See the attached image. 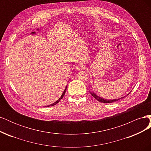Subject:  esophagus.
Instances as JSON below:
<instances>
[{
  "instance_id": "34e87169",
  "label": "esophagus",
  "mask_w": 151,
  "mask_h": 151,
  "mask_svg": "<svg viewBox=\"0 0 151 151\" xmlns=\"http://www.w3.org/2000/svg\"><path fill=\"white\" fill-rule=\"evenodd\" d=\"M84 68H85V65L83 64V63H80V64H79L76 67V70L77 71H81L82 70H83Z\"/></svg>"
}]
</instances>
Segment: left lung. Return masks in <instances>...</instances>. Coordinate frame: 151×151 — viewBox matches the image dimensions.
<instances>
[{"instance_id":"8db88e82","label":"left lung","mask_w":151,"mask_h":151,"mask_svg":"<svg viewBox=\"0 0 151 151\" xmlns=\"http://www.w3.org/2000/svg\"><path fill=\"white\" fill-rule=\"evenodd\" d=\"M91 93V95L93 96L96 99H97L98 101H99V102H101V103H113V102H115V101H118V100H120V99H122V98H123L124 97H122V98H118V99H104V98H101V97H99V96H98V95H96V94L94 93H93V92H90ZM130 94V93H129ZM127 94V95H128Z\"/></svg>"}]
</instances>
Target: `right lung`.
Listing matches in <instances>:
<instances>
[{"instance_id":"right-lung-1","label":"right lung","mask_w":151,"mask_h":151,"mask_svg":"<svg viewBox=\"0 0 151 151\" xmlns=\"http://www.w3.org/2000/svg\"><path fill=\"white\" fill-rule=\"evenodd\" d=\"M67 86H66V87H65V89H64V91H63V93H62V94L61 95V96L60 97V98H59V99L57 100V101H55V103H53V104H50V105H48V106H54V105H55L56 104H57V103H58L59 101H60V100H61V99L63 98V97L64 96L65 93V91H66V89H67Z\"/></svg>"}]
</instances>
